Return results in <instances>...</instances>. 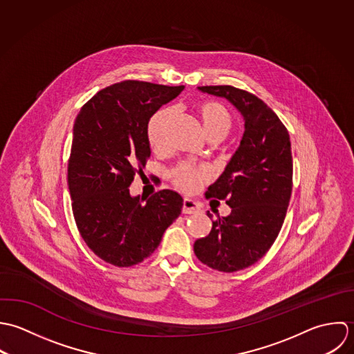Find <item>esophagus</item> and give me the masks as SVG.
Returning a JSON list of instances; mask_svg holds the SVG:
<instances>
[{"mask_svg":"<svg viewBox=\"0 0 354 354\" xmlns=\"http://www.w3.org/2000/svg\"><path fill=\"white\" fill-rule=\"evenodd\" d=\"M200 211V205L198 203H196L192 198H185L183 200V207H182V212L185 214H192V213L198 212Z\"/></svg>","mask_w":354,"mask_h":354,"instance_id":"esophagus-1","label":"esophagus"}]
</instances>
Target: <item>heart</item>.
Masks as SVG:
<instances>
[{
  "instance_id": "b5f03b06",
  "label": "heart",
  "mask_w": 354,
  "mask_h": 354,
  "mask_svg": "<svg viewBox=\"0 0 354 354\" xmlns=\"http://www.w3.org/2000/svg\"><path fill=\"white\" fill-rule=\"evenodd\" d=\"M197 115L203 123L204 131L207 137H224L228 134L232 120L228 111L213 101H205L197 105ZM174 118V111L169 108H164L157 111L147 123V140L150 146L156 151H161L165 149L167 145V129ZM171 178L174 183L185 190V192H194L197 190L204 179L207 178V172L196 167L190 162L179 164L172 172Z\"/></svg>"
}]
</instances>
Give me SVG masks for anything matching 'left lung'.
<instances>
[{
    "label": "left lung",
    "instance_id": "1",
    "mask_svg": "<svg viewBox=\"0 0 354 354\" xmlns=\"http://www.w3.org/2000/svg\"><path fill=\"white\" fill-rule=\"evenodd\" d=\"M198 90L227 100L245 122L238 149L205 193L227 200L231 212L217 214L209 235L194 242L201 263L235 272L257 263L282 228L292 187L291 142L277 113L256 95L232 86Z\"/></svg>",
    "mask_w": 354,
    "mask_h": 354
}]
</instances>
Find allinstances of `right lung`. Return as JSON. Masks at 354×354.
<instances>
[{
  "label": "right lung",
  "instance_id": "1",
  "mask_svg": "<svg viewBox=\"0 0 354 354\" xmlns=\"http://www.w3.org/2000/svg\"><path fill=\"white\" fill-rule=\"evenodd\" d=\"M183 88L116 83L98 91L76 116L68 162L72 212L86 245L112 266L143 261L182 212L176 192L160 190L143 203L129 187L150 158L149 119Z\"/></svg>",
  "mask_w": 354,
  "mask_h": 354
}]
</instances>
